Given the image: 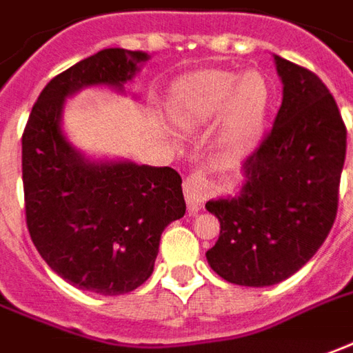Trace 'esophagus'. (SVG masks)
Wrapping results in <instances>:
<instances>
[{
	"label": "esophagus",
	"instance_id": "1",
	"mask_svg": "<svg viewBox=\"0 0 353 353\" xmlns=\"http://www.w3.org/2000/svg\"><path fill=\"white\" fill-rule=\"evenodd\" d=\"M209 186L205 176L201 171H192L186 179H184V198L188 203V211L190 213H198L203 205V201L208 200Z\"/></svg>",
	"mask_w": 353,
	"mask_h": 353
}]
</instances>
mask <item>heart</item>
<instances>
[{
  "label": "heart",
  "mask_w": 353,
  "mask_h": 353,
  "mask_svg": "<svg viewBox=\"0 0 353 353\" xmlns=\"http://www.w3.org/2000/svg\"><path fill=\"white\" fill-rule=\"evenodd\" d=\"M271 103V86L259 70L238 77L230 70H200L182 77L169 96V115L174 125L194 128L221 115L225 123L221 142L228 153L248 152L261 130Z\"/></svg>",
  "instance_id": "heart-1"
}]
</instances>
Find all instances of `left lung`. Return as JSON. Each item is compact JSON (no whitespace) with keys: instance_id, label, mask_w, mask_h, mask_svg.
I'll return each instance as SVG.
<instances>
[{"instance_id":"8db88e82","label":"left lung","mask_w":353,"mask_h":353,"mask_svg":"<svg viewBox=\"0 0 353 353\" xmlns=\"http://www.w3.org/2000/svg\"><path fill=\"white\" fill-rule=\"evenodd\" d=\"M283 105L244 163L236 198L205 203L221 223L209 265L227 283L271 286L319 250L339 211L346 125L323 80L274 55Z\"/></svg>"}]
</instances>
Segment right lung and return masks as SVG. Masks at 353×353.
Masks as SVG:
<instances>
[{
    "mask_svg": "<svg viewBox=\"0 0 353 353\" xmlns=\"http://www.w3.org/2000/svg\"><path fill=\"white\" fill-rule=\"evenodd\" d=\"M148 55L109 48L48 82L23 132L26 227L43 261L80 290L119 296L153 271L165 227L186 211L171 167L90 163L61 132L63 101L84 86H115Z\"/></svg>",
    "mask_w": 353,
    "mask_h": 353,
    "instance_id": "add662e5",
    "label": "right lung"
}]
</instances>
